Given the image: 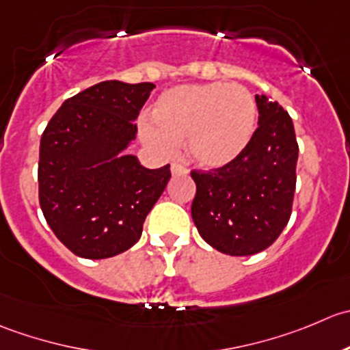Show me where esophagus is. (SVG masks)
<instances>
[{
    "label": "esophagus",
    "instance_id": "34e87169",
    "mask_svg": "<svg viewBox=\"0 0 350 350\" xmlns=\"http://www.w3.org/2000/svg\"><path fill=\"white\" fill-rule=\"evenodd\" d=\"M172 175H187V168L178 163H172Z\"/></svg>",
    "mask_w": 350,
    "mask_h": 350
}]
</instances>
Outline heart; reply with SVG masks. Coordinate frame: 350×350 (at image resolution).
<instances>
[{
	"instance_id": "1",
	"label": "heart",
	"mask_w": 350,
	"mask_h": 350,
	"mask_svg": "<svg viewBox=\"0 0 350 350\" xmlns=\"http://www.w3.org/2000/svg\"><path fill=\"white\" fill-rule=\"evenodd\" d=\"M154 120L139 122V136L160 157H172L185 139L187 154L200 168L233 163L257 126V102L237 83L180 85L158 96Z\"/></svg>"
}]
</instances>
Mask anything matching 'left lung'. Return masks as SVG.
<instances>
[{
  "mask_svg": "<svg viewBox=\"0 0 350 350\" xmlns=\"http://www.w3.org/2000/svg\"><path fill=\"white\" fill-rule=\"evenodd\" d=\"M258 127L243 153L223 168L192 170V219L200 237L233 257L271 247L291 217L297 148L289 113L255 95Z\"/></svg>",
  "mask_w": 350,
  "mask_h": 350,
  "instance_id": "1",
  "label": "left lung"
}]
</instances>
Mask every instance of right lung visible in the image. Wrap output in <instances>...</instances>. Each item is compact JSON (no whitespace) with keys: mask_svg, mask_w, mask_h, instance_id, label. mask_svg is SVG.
<instances>
[{"mask_svg":"<svg viewBox=\"0 0 350 350\" xmlns=\"http://www.w3.org/2000/svg\"><path fill=\"white\" fill-rule=\"evenodd\" d=\"M153 83H96L54 113L40 139L39 200L62 245L81 258L129 250L170 180L127 154Z\"/></svg>","mask_w":350,"mask_h":350,"instance_id":"obj_1","label":"right lung"}]
</instances>
